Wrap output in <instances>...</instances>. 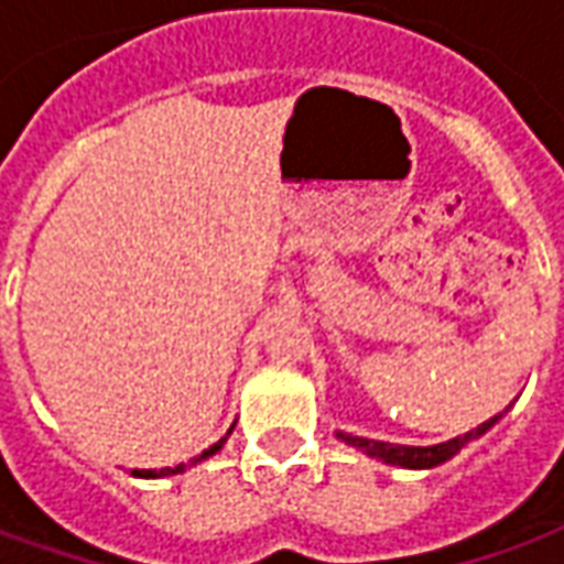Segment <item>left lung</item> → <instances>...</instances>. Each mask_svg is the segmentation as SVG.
Masks as SVG:
<instances>
[{"mask_svg":"<svg viewBox=\"0 0 564 564\" xmlns=\"http://www.w3.org/2000/svg\"><path fill=\"white\" fill-rule=\"evenodd\" d=\"M498 423V416L492 420H486L471 432H465L459 437H449L444 444H432V447H408V444H387V441H371V437H359V435H347V432H335V435L341 437L344 444H350V447L362 449L366 456L371 459L387 462V465H395V468H437V465H444L447 459H453L462 447H468L471 441H477L480 435H486L492 425Z\"/></svg>","mask_w":564,"mask_h":564,"instance_id":"8db88e82","label":"left lung"}]
</instances>
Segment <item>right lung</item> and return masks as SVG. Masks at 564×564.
Instances as JSON below:
<instances>
[{
    "instance_id": "right-lung-1",
    "label": "right lung",
    "mask_w": 564,
    "mask_h": 564,
    "mask_svg": "<svg viewBox=\"0 0 564 564\" xmlns=\"http://www.w3.org/2000/svg\"><path fill=\"white\" fill-rule=\"evenodd\" d=\"M232 429H229V432H226V435H223L217 444H210L208 449H202V453H198V456H193L189 462H181V465H174V468H162V471H139V468H135V471H132V477H148L150 480V477H172V474H184L189 465H198V462H205L208 456H214V453H220L223 444H226V441H229V435H232Z\"/></svg>"
}]
</instances>
